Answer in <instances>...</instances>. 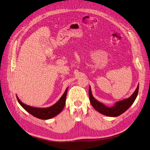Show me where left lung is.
<instances>
[{
    "label": "left lung",
    "mask_w": 150,
    "mask_h": 150,
    "mask_svg": "<svg viewBox=\"0 0 150 150\" xmlns=\"http://www.w3.org/2000/svg\"><path fill=\"white\" fill-rule=\"evenodd\" d=\"M138 89L139 84L138 85L135 92L133 93L132 95L130 97L116 102L113 106L108 107L95 99L94 96H92L91 86H89V96L90 102L92 107L97 112H99V113H102V114L108 117H117L122 114L123 113H124L133 104L134 101L135 100L138 96Z\"/></svg>",
    "instance_id": "8db88e82"
}]
</instances>
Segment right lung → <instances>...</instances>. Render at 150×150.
Segmentation results:
<instances>
[{
	"instance_id": "add662e5",
	"label": "right lung",
	"mask_w": 150,
	"mask_h": 150,
	"mask_svg": "<svg viewBox=\"0 0 150 150\" xmlns=\"http://www.w3.org/2000/svg\"><path fill=\"white\" fill-rule=\"evenodd\" d=\"M68 89V87H67V89L64 92V94L61 97V98L57 102L55 103L53 105L45 108L35 107L26 105L23 104L22 102H21V100L19 99V98L17 97V96H16L18 103L26 111H27L33 116L40 118V119L48 120L58 115L59 113L63 110L66 104V99Z\"/></svg>"
}]
</instances>
